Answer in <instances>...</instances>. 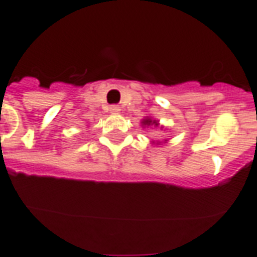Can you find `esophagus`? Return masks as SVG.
Returning a JSON list of instances; mask_svg holds the SVG:
<instances>
[{
  "label": "esophagus",
  "mask_w": 257,
  "mask_h": 257,
  "mask_svg": "<svg viewBox=\"0 0 257 257\" xmlns=\"http://www.w3.org/2000/svg\"><path fill=\"white\" fill-rule=\"evenodd\" d=\"M110 111L112 113H117L120 111V107L119 106H111V108H110Z\"/></svg>",
  "instance_id": "1"
}]
</instances>
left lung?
<instances>
[{
  "label": "left lung",
  "mask_w": 257,
  "mask_h": 257,
  "mask_svg": "<svg viewBox=\"0 0 257 257\" xmlns=\"http://www.w3.org/2000/svg\"><path fill=\"white\" fill-rule=\"evenodd\" d=\"M142 125L158 126L159 125V122H158V120H153V119H150V117H146V119L142 120ZM160 128H163V126H160Z\"/></svg>",
  "instance_id": "1"
}]
</instances>
